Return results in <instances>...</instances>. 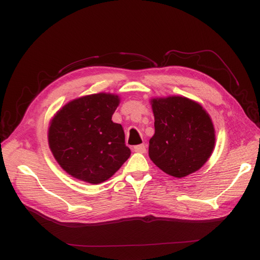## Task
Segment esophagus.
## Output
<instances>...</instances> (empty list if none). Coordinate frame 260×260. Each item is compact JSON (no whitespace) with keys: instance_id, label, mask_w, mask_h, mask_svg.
<instances>
[{"instance_id":"esophagus-1","label":"esophagus","mask_w":260,"mask_h":260,"mask_svg":"<svg viewBox=\"0 0 260 260\" xmlns=\"http://www.w3.org/2000/svg\"><path fill=\"white\" fill-rule=\"evenodd\" d=\"M134 150H135L136 152H139V153H145L146 150H147V146H146L145 144L135 146V147H134Z\"/></svg>"}]
</instances>
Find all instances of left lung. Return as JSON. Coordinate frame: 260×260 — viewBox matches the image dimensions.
Instances as JSON below:
<instances>
[{
  "instance_id": "8db88e82",
  "label": "left lung",
  "mask_w": 260,
  "mask_h": 260,
  "mask_svg": "<svg viewBox=\"0 0 260 260\" xmlns=\"http://www.w3.org/2000/svg\"><path fill=\"white\" fill-rule=\"evenodd\" d=\"M155 135L149 157L174 177H185L208 161L215 144L214 126L201 105L183 96L151 100Z\"/></svg>"
}]
</instances>
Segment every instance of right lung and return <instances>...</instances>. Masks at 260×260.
Listing matches in <instances>:
<instances>
[{
	"label": "right lung",
	"instance_id": "1",
	"mask_svg": "<svg viewBox=\"0 0 260 260\" xmlns=\"http://www.w3.org/2000/svg\"><path fill=\"white\" fill-rule=\"evenodd\" d=\"M118 95L99 93L67 103L51 120L50 150L60 167L81 181L100 184L119 171L131 151L122 125L114 123Z\"/></svg>",
	"mask_w": 260,
	"mask_h": 260
}]
</instances>
